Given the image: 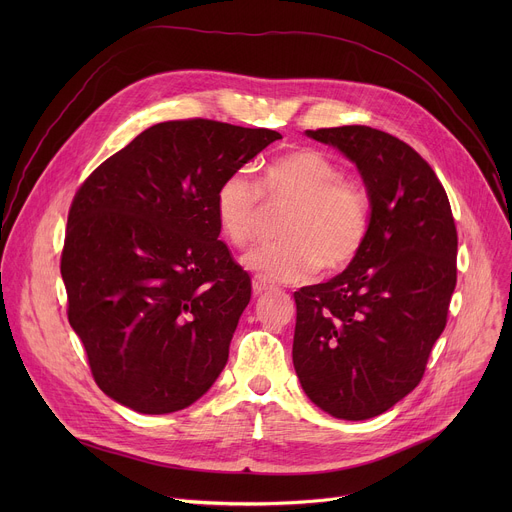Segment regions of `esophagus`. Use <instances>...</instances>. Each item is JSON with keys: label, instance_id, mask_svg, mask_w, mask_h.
<instances>
[{"label": "esophagus", "instance_id": "1", "mask_svg": "<svg viewBox=\"0 0 512 512\" xmlns=\"http://www.w3.org/2000/svg\"><path fill=\"white\" fill-rule=\"evenodd\" d=\"M271 287H273V285H271L269 281H265L263 277H259V275L253 277V294H255V296H261L263 291H267V289H271Z\"/></svg>", "mask_w": 512, "mask_h": 512}]
</instances>
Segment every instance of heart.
<instances>
[{"mask_svg": "<svg viewBox=\"0 0 512 512\" xmlns=\"http://www.w3.org/2000/svg\"><path fill=\"white\" fill-rule=\"evenodd\" d=\"M269 198L294 202L279 235L243 255V265L265 281H306L324 265L340 271L354 261L369 233V198L342 180V170L316 150H296L273 160L261 178ZM261 194L247 170L229 174L214 196L221 235L245 247L259 223Z\"/></svg>", "mask_w": 512, "mask_h": 512, "instance_id": "heart-1", "label": "heart"}]
</instances>
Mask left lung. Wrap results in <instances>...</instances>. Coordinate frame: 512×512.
Listing matches in <instances>:
<instances>
[{
    "label": "left lung",
    "mask_w": 512,
    "mask_h": 512,
    "mask_svg": "<svg viewBox=\"0 0 512 512\" xmlns=\"http://www.w3.org/2000/svg\"><path fill=\"white\" fill-rule=\"evenodd\" d=\"M350 160L371 212L354 261L294 294V369L336 419H371L409 395L446 328L458 235L448 194L409 145L367 125L306 131Z\"/></svg>",
    "instance_id": "1"
}]
</instances>
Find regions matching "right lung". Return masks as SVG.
I'll return each mask as SVG.
<instances>
[{"label": "right lung", "instance_id": "obj_1", "mask_svg": "<svg viewBox=\"0 0 512 512\" xmlns=\"http://www.w3.org/2000/svg\"><path fill=\"white\" fill-rule=\"evenodd\" d=\"M275 139L208 119L158 123L72 200L60 261L68 322L113 401L174 413L223 373L251 277L218 241L214 196Z\"/></svg>", "mask_w": 512, "mask_h": 512}]
</instances>
